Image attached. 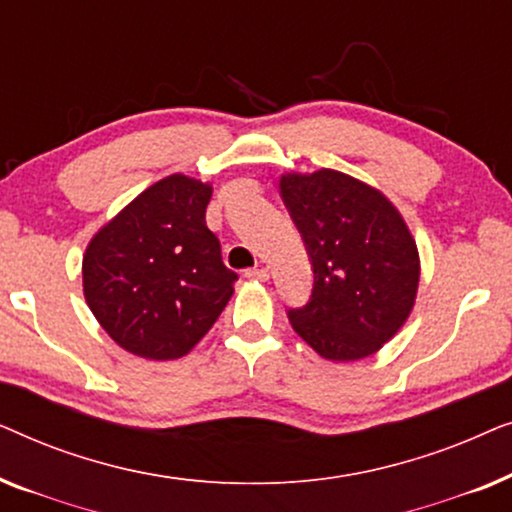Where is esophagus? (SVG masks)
Listing matches in <instances>:
<instances>
[{
  "mask_svg": "<svg viewBox=\"0 0 512 512\" xmlns=\"http://www.w3.org/2000/svg\"><path fill=\"white\" fill-rule=\"evenodd\" d=\"M244 277L256 279V282H268V279H270V270H268V268H254V270L244 272Z\"/></svg>",
  "mask_w": 512,
  "mask_h": 512,
  "instance_id": "obj_1",
  "label": "esophagus"
}]
</instances>
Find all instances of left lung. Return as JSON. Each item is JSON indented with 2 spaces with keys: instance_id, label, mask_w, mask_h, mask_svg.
<instances>
[{
  "instance_id": "left-lung-1",
  "label": "left lung",
  "mask_w": 512,
  "mask_h": 512,
  "mask_svg": "<svg viewBox=\"0 0 512 512\" xmlns=\"http://www.w3.org/2000/svg\"><path fill=\"white\" fill-rule=\"evenodd\" d=\"M279 193L314 272L307 305L289 310L293 331L328 361L375 354L417 298L419 254L401 212L338 170L284 174Z\"/></svg>"
}]
</instances>
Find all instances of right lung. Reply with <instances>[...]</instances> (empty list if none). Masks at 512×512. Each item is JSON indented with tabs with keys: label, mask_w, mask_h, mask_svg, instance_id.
Masks as SVG:
<instances>
[{
	"label": "right lung",
	"mask_w": 512,
	"mask_h": 512,
	"mask_svg": "<svg viewBox=\"0 0 512 512\" xmlns=\"http://www.w3.org/2000/svg\"><path fill=\"white\" fill-rule=\"evenodd\" d=\"M212 186L170 174L139 193L83 254V296L125 352L186 356L219 319L237 275L207 228Z\"/></svg>",
	"instance_id": "1"
}]
</instances>
